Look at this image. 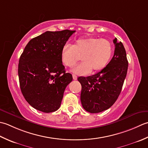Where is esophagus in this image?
<instances>
[{"instance_id":"obj_1","label":"esophagus","mask_w":148,"mask_h":148,"mask_svg":"<svg viewBox=\"0 0 148 148\" xmlns=\"http://www.w3.org/2000/svg\"><path fill=\"white\" fill-rule=\"evenodd\" d=\"M72 76H73V80H77V76L76 75L73 74V75H72Z\"/></svg>"}]
</instances>
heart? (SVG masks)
<instances>
[{"label": "heart", "instance_id": "obj_1", "mask_svg": "<svg viewBox=\"0 0 148 148\" xmlns=\"http://www.w3.org/2000/svg\"><path fill=\"white\" fill-rule=\"evenodd\" d=\"M112 53V47L105 39L86 37L78 39L73 45H64L61 53V62L67 67H72L79 60L83 61L71 69L78 75H86L90 71L102 70L108 64Z\"/></svg>", "mask_w": 148, "mask_h": 148}]
</instances>
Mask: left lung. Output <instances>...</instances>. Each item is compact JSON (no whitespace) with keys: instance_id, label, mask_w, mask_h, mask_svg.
<instances>
[{"instance_id":"left-lung-1","label":"left lung","mask_w":148,"mask_h":148,"mask_svg":"<svg viewBox=\"0 0 148 148\" xmlns=\"http://www.w3.org/2000/svg\"><path fill=\"white\" fill-rule=\"evenodd\" d=\"M113 43L115 45L114 56L106 67L92 76L78 78L82 86L81 103L90 113L101 112L109 108L121 91L128 62L121 42L115 38Z\"/></svg>"}]
</instances>
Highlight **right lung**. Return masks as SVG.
Wrapping results in <instances>:
<instances>
[{
    "instance_id": "1",
    "label": "right lung",
    "mask_w": 148,
    "mask_h": 148,
    "mask_svg": "<svg viewBox=\"0 0 148 148\" xmlns=\"http://www.w3.org/2000/svg\"><path fill=\"white\" fill-rule=\"evenodd\" d=\"M75 32L47 31L30 40L24 49L18 69L20 89L36 109L49 113L61 106L66 87L73 80L61 62V50Z\"/></svg>"
}]
</instances>
